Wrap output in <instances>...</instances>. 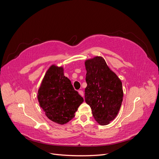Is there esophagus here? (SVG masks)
<instances>
[{"label":"esophagus","mask_w":159,"mask_h":159,"mask_svg":"<svg viewBox=\"0 0 159 159\" xmlns=\"http://www.w3.org/2000/svg\"><path fill=\"white\" fill-rule=\"evenodd\" d=\"M78 93H79V94H80L81 96H82V97L84 98V91H83L82 90H80V91H78Z\"/></svg>","instance_id":"1"}]
</instances>
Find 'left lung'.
Segmentation results:
<instances>
[{
  "label": "left lung",
  "mask_w": 159,
  "mask_h": 159,
  "mask_svg": "<svg viewBox=\"0 0 159 159\" xmlns=\"http://www.w3.org/2000/svg\"><path fill=\"white\" fill-rule=\"evenodd\" d=\"M87 74L85 101L95 121L106 125L116 117L123 98L122 82L109 68L104 58L95 56L85 60Z\"/></svg>",
  "instance_id": "obj_1"
}]
</instances>
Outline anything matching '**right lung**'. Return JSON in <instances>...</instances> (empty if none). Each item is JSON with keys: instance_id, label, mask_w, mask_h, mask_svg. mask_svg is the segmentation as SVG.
Instances as JSON below:
<instances>
[{"instance_id": "right-lung-1", "label": "right lung", "mask_w": 159, "mask_h": 159, "mask_svg": "<svg viewBox=\"0 0 159 159\" xmlns=\"http://www.w3.org/2000/svg\"><path fill=\"white\" fill-rule=\"evenodd\" d=\"M38 100L46 117L64 125L75 116L84 99L71 81L64 76L63 67L52 65L46 72L38 91Z\"/></svg>"}]
</instances>
